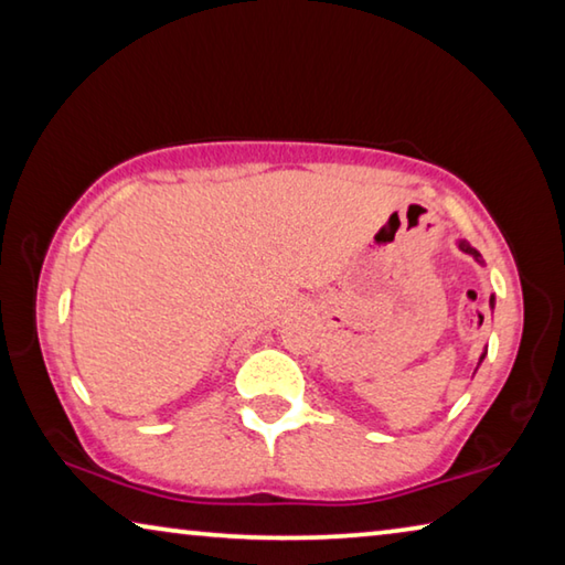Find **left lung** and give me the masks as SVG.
<instances>
[{"mask_svg": "<svg viewBox=\"0 0 565 565\" xmlns=\"http://www.w3.org/2000/svg\"><path fill=\"white\" fill-rule=\"evenodd\" d=\"M456 246H458V248H461V252H463V254H468V256H473V259H476L478 264H481V266H483V259H481V254H478V252H476V248H473L471 244H468V242H466V238H458V242H456ZM489 306H491V311L495 309V296H493V294H491V299H489ZM486 353H489V349H483V353H481V359H478V366H481V363H483V359H486ZM478 366H476V369H478Z\"/></svg>", "mask_w": 565, "mask_h": 565, "instance_id": "1", "label": "left lung"}]
</instances>
